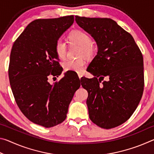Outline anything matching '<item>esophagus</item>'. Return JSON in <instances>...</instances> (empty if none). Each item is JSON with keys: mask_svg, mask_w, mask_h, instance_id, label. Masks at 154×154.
Segmentation results:
<instances>
[{"mask_svg": "<svg viewBox=\"0 0 154 154\" xmlns=\"http://www.w3.org/2000/svg\"><path fill=\"white\" fill-rule=\"evenodd\" d=\"M82 76H83V75H82V74H80V73H79V74H78V77H79V79H81V78H82Z\"/></svg>", "mask_w": 154, "mask_h": 154, "instance_id": "esophagus-1", "label": "esophagus"}]
</instances>
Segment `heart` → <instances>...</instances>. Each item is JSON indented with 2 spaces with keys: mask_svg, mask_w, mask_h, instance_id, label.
Here are the masks:
<instances>
[{
  "mask_svg": "<svg viewBox=\"0 0 154 154\" xmlns=\"http://www.w3.org/2000/svg\"><path fill=\"white\" fill-rule=\"evenodd\" d=\"M69 40L81 47L79 50V56H84L88 58H91L96 53V49L92 45V39L90 35L82 30H75L72 31L69 35ZM55 51L59 58L63 59L66 53V45L64 41L60 38L55 44ZM86 64V61L83 58L77 60H66L62 66L66 71H74L81 72L84 69Z\"/></svg>",
  "mask_w": 154,
  "mask_h": 154,
  "instance_id": "1",
  "label": "heart"
}]
</instances>
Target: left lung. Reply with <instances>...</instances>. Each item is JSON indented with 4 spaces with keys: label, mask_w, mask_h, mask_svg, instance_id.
<instances>
[{
    "label": "left lung",
    "mask_w": 154,
    "mask_h": 154,
    "mask_svg": "<svg viewBox=\"0 0 154 154\" xmlns=\"http://www.w3.org/2000/svg\"><path fill=\"white\" fill-rule=\"evenodd\" d=\"M75 21L98 47L88 67L92 79L83 78L90 119L105 129L124 123L136 110L144 88L143 58L132 36L109 18L79 17ZM106 76L108 80L100 85Z\"/></svg>",
    "instance_id": "8db88e82"
}]
</instances>
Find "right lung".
Returning <instances> with one entry per match:
<instances>
[{"instance_id": "1", "label": "right lung", "mask_w": 154, "mask_h": 154, "mask_svg": "<svg viewBox=\"0 0 154 154\" xmlns=\"http://www.w3.org/2000/svg\"><path fill=\"white\" fill-rule=\"evenodd\" d=\"M73 22V15L36 20L27 26L11 49L9 77L17 105L30 121L45 128L64 121L81 85L80 81L70 83L66 74L58 82H48L49 75L62 73L55 44Z\"/></svg>"}]
</instances>
